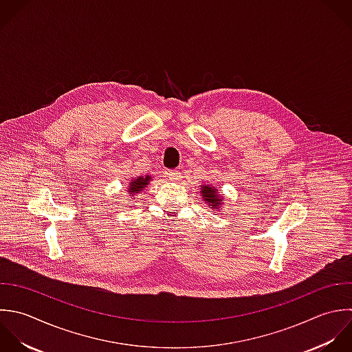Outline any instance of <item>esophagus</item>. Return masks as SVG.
<instances>
[{
	"instance_id": "esophagus-1",
	"label": "esophagus",
	"mask_w": 352,
	"mask_h": 352,
	"mask_svg": "<svg viewBox=\"0 0 352 352\" xmlns=\"http://www.w3.org/2000/svg\"><path fill=\"white\" fill-rule=\"evenodd\" d=\"M166 174H167V177H168L170 179H173V181H177V179L181 178V173H179L178 170H168Z\"/></svg>"
}]
</instances>
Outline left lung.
<instances>
[{
	"label": "left lung",
	"instance_id": "left-lung-1",
	"mask_svg": "<svg viewBox=\"0 0 352 352\" xmlns=\"http://www.w3.org/2000/svg\"><path fill=\"white\" fill-rule=\"evenodd\" d=\"M201 193H203V197L206 199V201L210 204L211 208H218L219 204H222V199L218 197L217 189L210 188V186H203Z\"/></svg>",
	"mask_w": 352,
	"mask_h": 352
}]
</instances>
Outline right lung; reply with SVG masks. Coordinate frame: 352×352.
<instances>
[{
  "instance_id": "add662e5",
  "label": "right lung",
  "mask_w": 352,
  "mask_h": 352,
  "mask_svg": "<svg viewBox=\"0 0 352 352\" xmlns=\"http://www.w3.org/2000/svg\"><path fill=\"white\" fill-rule=\"evenodd\" d=\"M151 181V177H145V178H142V177H138L137 179H134V181H131L130 182V192L131 193H138V192H141L146 185H148V182Z\"/></svg>"
}]
</instances>
